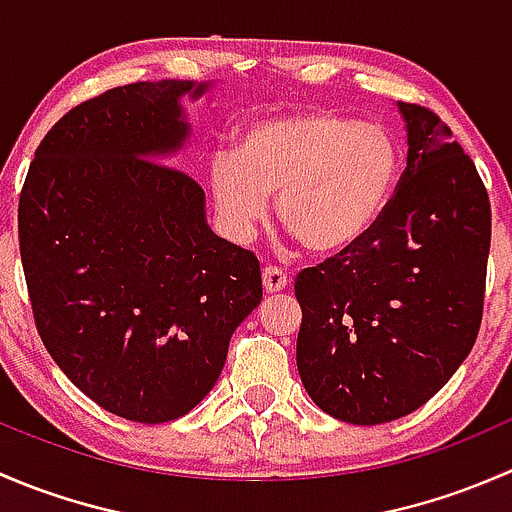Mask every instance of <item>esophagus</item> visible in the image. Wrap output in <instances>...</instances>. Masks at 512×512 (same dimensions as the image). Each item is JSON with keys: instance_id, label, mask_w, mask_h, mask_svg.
Here are the masks:
<instances>
[{"instance_id": "1", "label": "esophagus", "mask_w": 512, "mask_h": 512, "mask_svg": "<svg viewBox=\"0 0 512 512\" xmlns=\"http://www.w3.org/2000/svg\"><path fill=\"white\" fill-rule=\"evenodd\" d=\"M287 275L285 272L280 270V267H265V270H262V285H265V292L267 294H277V292H282V289L287 287Z\"/></svg>"}]
</instances>
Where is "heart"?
I'll return each mask as SVG.
<instances>
[{
  "label": "heart",
  "mask_w": 512,
  "mask_h": 512,
  "mask_svg": "<svg viewBox=\"0 0 512 512\" xmlns=\"http://www.w3.org/2000/svg\"><path fill=\"white\" fill-rule=\"evenodd\" d=\"M399 175L389 131L334 111H302L242 131L213 158L210 188L225 223L250 230L277 195L280 223L304 250L337 255L379 223Z\"/></svg>",
  "instance_id": "obj_1"
}]
</instances>
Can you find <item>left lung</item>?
I'll list each match as a JSON object with an SVG mask.
<instances>
[{
    "instance_id": "1",
    "label": "left lung",
    "mask_w": 512,
    "mask_h": 512,
    "mask_svg": "<svg viewBox=\"0 0 512 512\" xmlns=\"http://www.w3.org/2000/svg\"><path fill=\"white\" fill-rule=\"evenodd\" d=\"M399 108L409 160L379 223L294 280L304 389L356 426L421 409L471 354L483 319L488 190L438 113Z\"/></svg>"
}]
</instances>
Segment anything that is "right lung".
I'll return each mask as SVG.
<instances>
[{
  "mask_svg": "<svg viewBox=\"0 0 512 512\" xmlns=\"http://www.w3.org/2000/svg\"><path fill=\"white\" fill-rule=\"evenodd\" d=\"M205 89L136 81L79 103L39 143L19 195L36 332L91 401L128 421L195 409L262 302L255 252L215 235L198 180L156 160L188 136L178 98Z\"/></svg>",
  "mask_w": 512,
  "mask_h": 512,
  "instance_id": "add662e5",
  "label": "right lung"
}]
</instances>
